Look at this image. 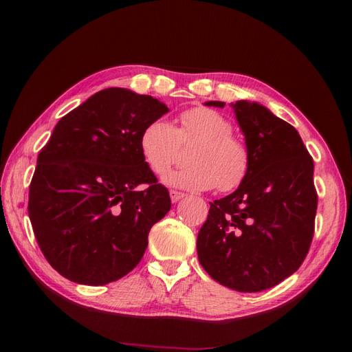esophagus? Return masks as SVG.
I'll return each mask as SVG.
<instances>
[{"mask_svg":"<svg viewBox=\"0 0 352 352\" xmlns=\"http://www.w3.org/2000/svg\"><path fill=\"white\" fill-rule=\"evenodd\" d=\"M169 195H170V201H172V203H178V201H180L182 198H184V193L177 192V190H170Z\"/></svg>","mask_w":352,"mask_h":352,"instance_id":"34e87169","label":"esophagus"}]
</instances>
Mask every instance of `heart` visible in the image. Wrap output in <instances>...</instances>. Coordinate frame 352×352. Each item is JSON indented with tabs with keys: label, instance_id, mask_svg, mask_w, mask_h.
I'll use <instances>...</instances> for the list:
<instances>
[{
	"label": "heart",
	"instance_id": "1",
	"mask_svg": "<svg viewBox=\"0 0 352 352\" xmlns=\"http://www.w3.org/2000/svg\"><path fill=\"white\" fill-rule=\"evenodd\" d=\"M231 133L233 125L226 116L193 107L180 113L177 129L163 118L149 122L140 133L139 146L148 166L162 175L178 160L182 144L199 142L190 155L192 166L169 172L163 182L178 189L227 192L236 189L250 169L248 148Z\"/></svg>",
	"mask_w": 352,
	"mask_h": 352
}]
</instances>
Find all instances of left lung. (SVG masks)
<instances>
[{"label":"left lung","mask_w":352,"mask_h":352,"mask_svg":"<svg viewBox=\"0 0 352 352\" xmlns=\"http://www.w3.org/2000/svg\"><path fill=\"white\" fill-rule=\"evenodd\" d=\"M206 106L223 107L222 101ZM250 151L239 188L210 203L197 239L199 263L237 292H261L287 278L307 256L318 208L313 159L300 133L256 101L231 102Z\"/></svg>","instance_id":"8db88e82"}]
</instances>
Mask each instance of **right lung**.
Segmentation results:
<instances>
[{
	"instance_id": "right-lung-1",
	"label": "right lung",
	"mask_w": 352,
	"mask_h": 352,
	"mask_svg": "<svg viewBox=\"0 0 352 352\" xmlns=\"http://www.w3.org/2000/svg\"><path fill=\"white\" fill-rule=\"evenodd\" d=\"M168 111L153 96L109 87L54 126L37 157L28 216L45 258L65 278L102 286L144 257L149 230L170 210V198L139 139Z\"/></svg>"
}]
</instances>
